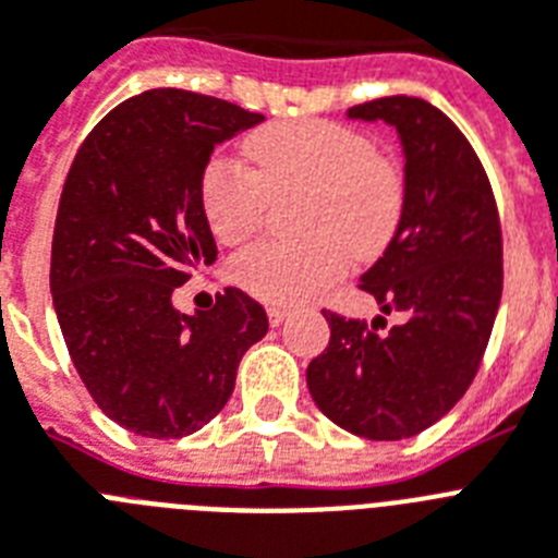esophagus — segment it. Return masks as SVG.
<instances>
[{
    "label": "esophagus",
    "instance_id": "esophagus-1",
    "mask_svg": "<svg viewBox=\"0 0 558 558\" xmlns=\"http://www.w3.org/2000/svg\"><path fill=\"white\" fill-rule=\"evenodd\" d=\"M268 319L274 328H279V325L288 319V307H268Z\"/></svg>",
    "mask_w": 558,
    "mask_h": 558
}]
</instances>
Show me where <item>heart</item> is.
Returning a JSON list of instances; mask_svg holds the SVG:
<instances>
[{
    "label": "heart",
    "mask_w": 558,
    "mask_h": 558,
    "mask_svg": "<svg viewBox=\"0 0 558 558\" xmlns=\"http://www.w3.org/2000/svg\"><path fill=\"white\" fill-rule=\"evenodd\" d=\"M251 168L210 159L199 199L214 236L239 245L265 225L270 199L305 193L299 242H259L230 262V279L270 305H296L339 282L356 256L379 259L408 210V173L371 136L330 119H290L247 133Z\"/></svg>",
    "instance_id": "1"
}]
</instances>
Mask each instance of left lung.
<instances>
[{
    "label": "left lung",
    "instance_id": "obj_1",
    "mask_svg": "<svg viewBox=\"0 0 558 558\" xmlns=\"http://www.w3.org/2000/svg\"><path fill=\"white\" fill-rule=\"evenodd\" d=\"M385 119L404 145L408 210L393 245L362 276L385 316L322 311L328 348L307 365L319 411L373 441L411 439L439 422L476 379L501 302V222L476 150L439 108L385 96L348 110Z\"/></svg>",
    "mask_w": 558,
    "mask_h": 558
}]
</instances>
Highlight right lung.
<instances>
[{"mask_svg": "<svg viewBox=\"0 0 558 558\" xmlns=\"http://www.w3.org/2000/svg\"><path fill=\"white\" fill-rule=\"evenodd\" d=\"M262 119L154 87L110 110L68 170L50 247L53 307L87 393L131 434L182 439L207 425L268 333L265 307L236 288L196 316L170 302L216 259L199 199L214 147Z\"/></svg>", "mask_w": 558, "mask_h": 558, "instance_id": "right-lung-1", "label": "right lung"}]
</instances>
